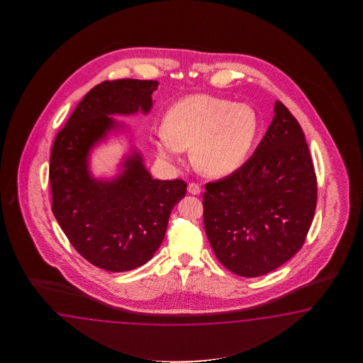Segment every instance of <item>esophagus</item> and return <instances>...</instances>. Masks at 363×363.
<instances>
[{"instance_id": "obj_1", "label": "esophagus", "mask_w": 363, "mask_h": 363, "mask_svg": "<svg viewBox=\"0 0 363 363\" xmlns=\"http://www.w3.org/2000/svg\"><path fill=\"white\" fill-rule=\"evenodd\" d=\"M188 193H191V194H200V185L196 184V183H189V184H188Z\"/></svg>"}]
</instances>
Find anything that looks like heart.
<instances>
[{
  "instance_id": "heart-1",
  "label": "heart",
  "mask_w": 363,
  "mask_h": 363,
  "mask_svg": "<svg viewBox=\"0 0 363 363\" xmlns=\"http://www.w3.org/2000/svg\"><path fill=\"white\" fill-rule=\"evenodd\" d=\"M259 131V119L245 104L192 94L171 106L163 131L153 140L157 153L175 162L191 149L194 169L211 178L231 175L247 162Z\"/></svg>"
}]
</instances>
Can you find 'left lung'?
<instances>
[{
    "label": "left lung",
    "instance_id": "left-lung-1",
    "mask_svg": "<svg viewBox=\"0 0 363 363\" xmlns=\"http://www.w3.org/2000/svg\"><path fill=\"white\" fill-rule=\"evenodd\" d=\"M275 116L244 166L205 185L203 224L225 269L257 278L303 245L316 206L315 171L301 125L275 102Z\"/></svg>",
    "mask_w": 363,
    "mask_h": 363
}]
</instances>
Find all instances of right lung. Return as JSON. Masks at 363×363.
Wrapping results in <instances>:
<instances>
[{
  "mask_svg": "<svg viewBox=\"0 0 363 363\" xmlns=\"http://www.w3.org/2000/svg\"><path fill=\"white\" fill-rule=\"evenodd\" d=\"M155 80L121 79L96 85L58 132L49 179L52 210L62 231L88 262L113 272L147 263L162 244L171 210L186 192L183 180L153 179L136 147L114 178H96L91 152L128 125L113 116L149 114Z\"/></svg>",
  "mask_w": 363,
  "mask_h": 363,
  "instance_id": "obj_1",
  "label": "right lung"
}]
</instances>
